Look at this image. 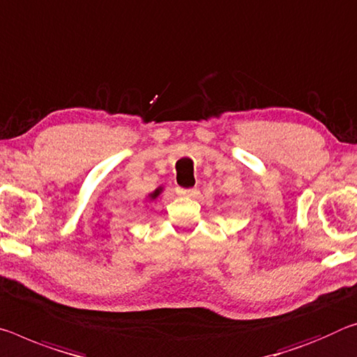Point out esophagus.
<instances>
[{"label": "esophagus", "instance_id": "1", "mask_svg": "<svg viewBox=\"0 0 357 357\" xmlns=\"http://www.w3.org/2000/svg\"><path fill=\"white\" fill-rule=\"evenodd\" d=\"M176 192L179 195H185V197H192L195 195V189H183V188H176Z\"/></svg>", "mask_w": 357, "mask_h": 357}]
</instances>
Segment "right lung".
<instances>
[{"label":"right lung","instance_id":"right-lung-1","mask_svg":"<svg viewBox=\"0 0 357 357\" xmlns=\"http://www.w3.org/2000/svg\"><path fill=\"white\" fill-rule=\"evenodd\" d=\"M160 192H162V188H158V189H155L154 192H152V194L149 195V199L151 200H154V199H157V197H158V194H160Z\"/></svg>","mask_w":357,"mask_h":357}]
</instances>
